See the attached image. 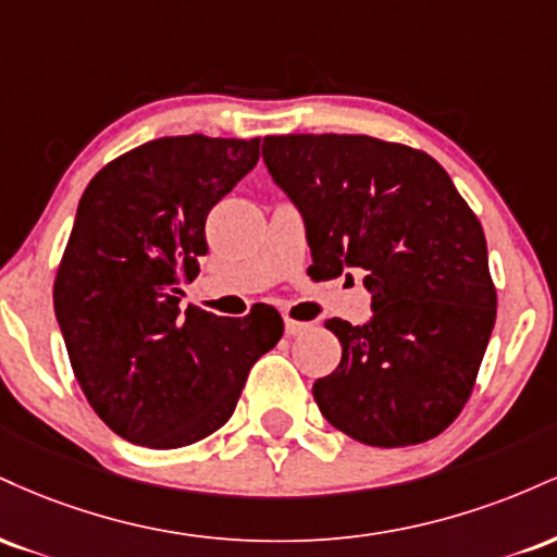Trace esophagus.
I'll return each instance as SVG.
<instances>
[{"label": "esophagus", "mask_w": 557, "mask_h": 557, "mask_svg": "<svg viewBox=\"0 0 557 557\" xmlns=\"http://www.w3.org/2000/svg\"><path fill=\"white\" fill-rule=\"evenodd\" d=\"M311 324L309 322H296V319H290V317H285V332L290 337H296V335H304L306 330H309Z\"/></svg>", "instance_id": "1"}]
</instances>
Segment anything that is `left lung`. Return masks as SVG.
Listing matches in <instances>:
<instances>
[{
	"label": "left lung",
	"mask_w": 557,
	"mask_h": 557,
	"mask_svg": "<svg viewBox=\"0 0 557 557\" xmlns=\"http://www.w3.org/2000/svg\"><path fill=\"white\" fill-rule=\"evenodd\" d=\"M298 207L317 277L367 272L372 319H327L343 345L314 382L332 426L374 447L437 437L461 413L495 327L487 240L450 175L424 151L372 136L300 133L261 144Z\"/></svg>",
	"instance_id": "obj_1"
}]
</instances>
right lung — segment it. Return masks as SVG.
Returning a JSON list of instances; mask_svg holds the SVG:
<instances>
[{
	"instance_id": "1",
	"label": "right lung",
	"mask_w": 557,
	"mask_h": 557,
	"mask_svg": "<svg viewBox=\"0 0 557 557\" xmlns=\"http://www.w3.org/2000/svg\"><path fill=\"white\" fill-rule=\"evenodd\" d=\"M259 162V138L168 136L101 168L83 190L54 280L75 380L114 434L154 450L194 445L233 417L283 317L181 309L207 216Z\"/></svg>"
}]
</instances>
